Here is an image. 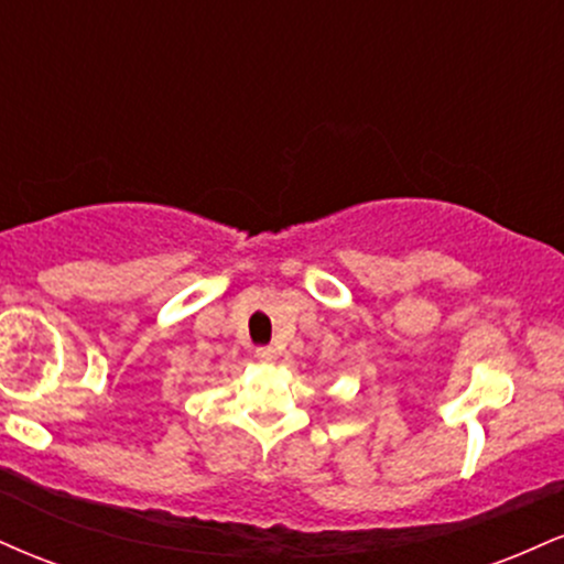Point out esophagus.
<instances>
[{"instance_id":"esophagus-1","label":"esophagus","mask_w":564,"mask_h":564,"mask_svg":"<svg viewBox=\"0 0 564 564\" xmlns=\"http://www.w3.org/2000/svg\"><path fill=\"white\" fill-rule=\"evenodd\" d=\"M257 360H260V364H275L278 360V349L275 347H257Z\"/></svg>"}]
</instances>
